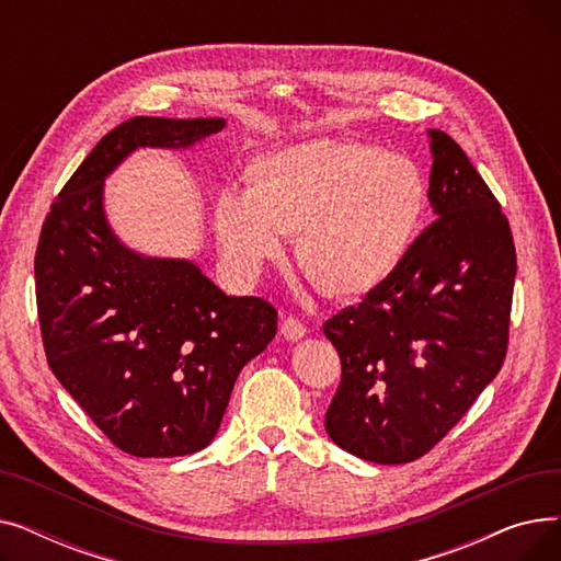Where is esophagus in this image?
<instances>
[{
    "instance_id": "obj_1",
    "label": "esophagus",
    "mask_w": 561,
    "mask_h": 561,
    "mask_svg": "<svg viewBox=\"0 0 561 561\" xmlns=\"http://www.w3.org/2000/svg\"><path fill=\"white\" fill-rule=\"evenodd\" d=\"M307 334V325L302 320H298L296 316H286L282 322V336L288 341H298Z\"/></svg>"
}]
</instances>
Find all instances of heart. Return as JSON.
Here are the masks:
<instances>
[{
  "instance_id": "1",
  "label": "heart",
  "mask_w": 561,
  "mask_h": 561,
  "mask_svg": "<svg viewBox=\"0 0 561 561\" xmlns=\"http://www.w3.org/2000/svg\"><path fill=\"white\" fill-rule=\"evenodd\" d=\"M427 188L414 161L364 142L316 140L259 168L256 184L227 186L216 233L229 273L250 284L300 229V259L334 293H364L407 254Z\"/></svg>"
}]
</instances>
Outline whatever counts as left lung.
I'll return each mask as SVG.
<instances>
[{
  "instance_id": "obj_1",
  "label": "left lung",
  "mask_w": 561,
  "mask_h": 561,
  "mask_svg": "<svg viewBox=\"0 0 561 561\" xmlns=\"http://www.w3.org/2000/svg\"><path fill=\"white\" fill-rule=\"evenodd\" d=\"M430 138L436 220L359 305L322 322L341 359L325 430L375 463L427 455L503 368L510 345V220L461 147L440 129Z\"/></svg>"
}]
</instances>
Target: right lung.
<instances>
[{"instance_id":"right-lung-1","label":"right lung","mask_w":561,"mask_h":561,"mask_svg":"<svg viewBox=\"0 0 561 561\" xmlns=\"http://www.w3.org/2000/svg\"><path fill=\"white\" fill-rule=\"evenodd\" d=\"M220 117H129L100 138L51 202L36 248V305L47 364L111 444L180 457L211 444L241 368L277 332L263 298H231L184 259L117 243L104 176L136 147H186Z\"/></svg>"}]
</instances>
